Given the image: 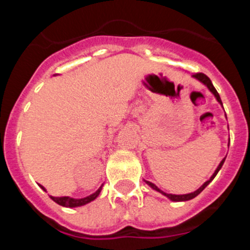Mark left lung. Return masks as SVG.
<instances>
[{
  "label": "left lung",
  "mask_w": 250,
  "mask_h": 250,
  "mask_svg": "<svg viewBox=\"0 0 250 250\" xmlns=\"http://www.w3.org/2000/svg\"><path fill=\"white\" fill-rule=\"evenodd\" d=\"M193 77H194V79H196V80H199L200 83H204V85L207 86L208 89L210 90L211 94H213L214 96H215L216 100H218V103L222 104V100H220L219 94H218V91H216L215 87H214L213 83H211L210 79H209V77H208L207 75L202 74V72H198V74H194V75H193ZM222 105H223V104H222ZM224 161H225V159H223V160L220 161L219 167H216V170H215V171H214V174H213V175L210 176V179H209V180H208V182H205L204 184H203L202 187H200L199 189H198V190L194 191V193L183 194V195H175V194H167V193H164V191H163V190H160V189H159V188L156 187L155 184H152V183H150V182H146V180H145V183H146V184L149 185V187H151L152 189H154V190L159 191V193H161V194H163V195H165V196H167V198H169L170 200H173V202H187V200H190V199H193V198H195L196 195H199V194L202 193L203 190H204L205 188L208 187V184H209V183H210L214 178H215V175H216V174H218V171H219V170L222 169L223 164H224Z\"/></svg>",
  "instance_id": "8db88e82"
}]
</instances>
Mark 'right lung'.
Returning a JSON list of instances; mask_svg holds the SVG:
<instances>
[{
  "instance_id": "obj_1",
  "label": "right lung",
  "mask_w": 250,
  "mask_h": 250,
  "mask_svg": "<svg viewBox=\"0 0 250 250\" xmlns=\"http://www.w3.org/2000/svg\"><path fill=\"white\" fill-rule=\"evenodd\" d=\"M40 187L42 188L43 190L46 191V189L42 187V185H40ZM101 189H103V185H101V187L99 188L98 190L95 191L94 194H91V195H89V196H86V198H81V199H74V198H70V196H51V199L54 200L55 203H57L59 205H62V207H66V208L83 207V205L87 204V203H90V202H92V200L96 199V198L99 196V194H100Z\"/></svg>"
}]
</instances>
